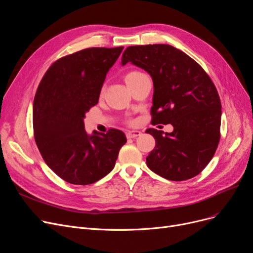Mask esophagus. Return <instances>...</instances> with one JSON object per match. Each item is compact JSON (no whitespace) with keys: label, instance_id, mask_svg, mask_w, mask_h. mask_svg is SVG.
I'll return each instance as SVG.
<instances>
[{"label":"esophagus","instance_id":"obj_1","mask_svg":"<svg viewBox=\"0 0 253 253\" xmlns=\"http://www.w3.org/2000/svg\"><path fill=\"white\" fill-rule=\"evenodd\" d=\"M141 135V132L137 131V130H132V131H128L126 133L127 138H135Z\"/></svg>","mask_w":253,"mask_h":253}]
</instances>
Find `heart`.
<instances>
[{
	"mask_svg": "<svg viewBox=\"0 0 253 253\" xmlns=\"http://www.w3.org/2000/svg\"><path fill=\"white\" fill-rule=\"evenodd\" d=\"M144 74H142L141 72H137V71H133V72H130L129 74L126 75L125 77V81H129V80H133V79H136L140 76H142Z\"/></svg>",
	"mask_w": 253,
	"mask_h": 253,
	"instance_id": "heart-1",
	"label": "heart"
}]
</instances>
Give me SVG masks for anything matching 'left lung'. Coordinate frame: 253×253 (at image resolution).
Here are the masks:
<instances>
[{
  "label": "left lung",
  "instance_id": "obj_1",
  "mask_svg": "<svg viewBox=\"0 0 253 253\" xmlns=\"http://www.w3.org/2000/svg\"><path fill=\"white\" fill-rule=\"evenodd\" d=\"M131 62L154 83L152 124H171V133L147 129L155 149L148 167L166 179H190L208 165L220 138L221 103L209 76L184 52L166 44L129 46L122 65Z\"/></svg>",
  "mask_w": 253,
  "mask_h": 253
}]
</instances>
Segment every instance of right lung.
Returning <instances> with one entry per match:
<instances>
[{
    "mask_svg": "<svg viewBox=\"0 0 253 253\" xmlns=\"http://www.w3.org/2000/svg\"><path fill=\"white\" fill-rule=\"evenodd\" d=\"M124 47L87 48L53 63L37 89L34 135L44 161L60 178L91 184L115 167L127 139L124 132L106 134L84 129L87 112L97 104L106 74Z\"/></svg>",
    "mask_w": 253,
    "mask_h": 253,
    "instance_id": "1",
    "label": "right lung"
}]
</instances>
